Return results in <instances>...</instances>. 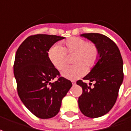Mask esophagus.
I'll return each instance as SVG.
<instances>
[{
    "label": "esophagus",
    "instance_id": "1",
    "mask_svg": "<svg viewBox=\"0 0 131 131\" xmlns=\"http://www.w3.org/2000/svg\"><path fill=\"white\" fill-rule=\"evenodd\" d=\"M72 84H73V85H75V81H72Z\"/></svg>",
    "mask_w": 131,
    "mask_h": 131
}]
</instances>
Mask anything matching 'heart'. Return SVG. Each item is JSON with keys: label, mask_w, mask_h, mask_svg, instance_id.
Listing matches in <instances>:
<instances>
[{"label": "heart", "mask_w": 131, "mask_h": 131, "mask_svg": "<svg viewBox=\"0 0 131 131\" xmlns=\"http://www.w3.org/2000/svg\"><path fill=\"white\" fill-rule=\"evenodd\" d=\"M75 53L73 62L75 65L68 66L62 71V75L69 80H76L85 73L86 67L91 69L97 63L100 56L98 46L93 43L73 37L64 43V46L54 44L48 50L50 63L58 71L67 63V54Z\"/></svg>", "instance_id": "1"}]
</instances>
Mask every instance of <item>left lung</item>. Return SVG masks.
<instances>
[{"mask_svg":"<svg viewBox=\"0 0 131 131\" xmlns=\"http://www.w3.org/2000/svg\"><path fill=\"white\" fill-rule=\"evenodd\" d=\"M81 36L90 40L99 49L97 63L83 79L94 83L93 87L83 81L76 82L83 89L78 98L81 113L89 118H98L108 113L115 103L119 88L123 80V59L118 48L108 37L100 33H83Z\"/></svg>","mask_w":131,"mask_h":131,"instance_id":"left-lung-1","label":"left lung"}]
</instances>
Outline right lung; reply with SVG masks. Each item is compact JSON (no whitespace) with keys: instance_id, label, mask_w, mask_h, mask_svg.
<instances>
[{"instance_id":"1","label":"right lung","mask_w":131,"mask_h":131,"mask_svg":"<svg viewBox=\"0 0 131 131\" xmlns=\"http://www.w3.org/2000/svg\"><path fill=\"white\" fill-rule=\"evenodd\" d=\"M64 37L37 34L28 37L16 51L13 72L18 94L23 103L39 118L58 114L61 102L72 86L48 56L50 47ZM56 77L57 81L52 82Z\"/></svg>"}]
</instances>
